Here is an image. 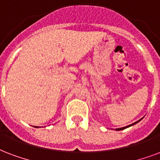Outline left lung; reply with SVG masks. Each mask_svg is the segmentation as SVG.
<instances>
[{"instance_id":"8db88e82","label":"left lung","mask_w":160,"mask_h":160,"mask_svg":"<svg viewBox=\"0 0 160 160\" xmlns=\"http://www.w3.org/2000/svg\"><path fill=\"white\" fill-rule=\"evenodd\" d=\"M141 120H142V119H141ZM141 120H139L138 121H136V122H134V123H132V125H129V126H127V127H121V128H118V129H116V131H121V130H123V129H126V128H127V127H131V126H133V125L137 124V123H138V122H139V121H141Z\"/></svg>"}]
</instances>
